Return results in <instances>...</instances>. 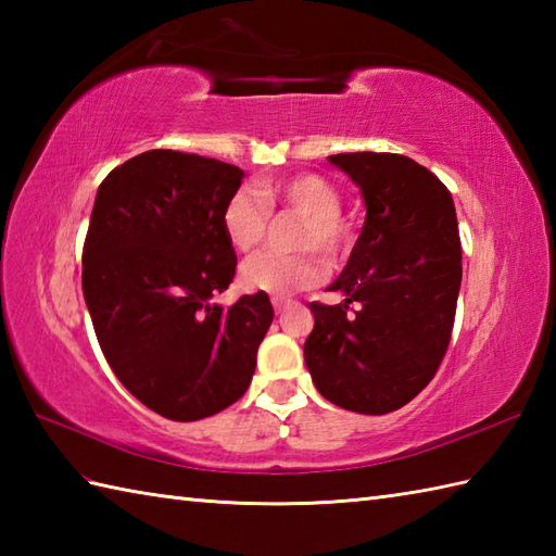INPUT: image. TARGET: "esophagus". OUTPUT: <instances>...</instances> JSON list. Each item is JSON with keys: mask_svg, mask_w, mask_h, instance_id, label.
Listing matches in <instances>:
<instances>
[{"mask_svg": "<svg viewBox=\"0 0 556 556\" xmlns=\"http://www.w3.org/2000/svg\"><path fill=\"white\" fill-rule=\"evenodd\" d=\"M271 305H275V311H277V313H281V311H287V308H289L291 301H289V299H271Z\"/></svg>", "mask_w": 556, "mask_h": 556, "instance_id": "obj_1", "label": "esophagus"}]
</instances>
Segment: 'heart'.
<instances>
[{"instance_id":"b5f03b06","label":"heart","mask_w":556,"mask_h":556,"mask_svg":"<svg viewBox=\"0 0 556 556\" xmlns=\"http://www.w3.org/2000/svg\"><path fill=\"white\" fill-rule=\"evenodd\" d=\"M275 205L291 207L305 217L296 236L299 248H317L329 260H337L346 251L349 227L339 215V191L317 174H293L285 179L260 181L257 195L245 188L236 191L222 210V229L229 243L239 251H253L263 243L269 207ZM325 275L327 267L323 257L315 253H257L241 265L239 281L251 293L285 299L296 291L317 287Z\"/></svg>"}]
</instances>
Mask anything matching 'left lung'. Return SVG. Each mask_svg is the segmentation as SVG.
<instances>
[{"label": "left lung", "instance_id": "8db88e82", "mask_svg": "<svg viewBox=\"0 0 556 556\" xmlns=\"http://www.w3.org/2000/svg\"><path fill=\"white\" fill-rule=\"evenodd\" d=\"M329 162L361 188L365 224L341 275L344 301L311 303L303 356L332 404L384 416L434 377L452 339L460 289V241L452 193L394 152H341ZM356 302L359 311L348 313Z\"/></svg>", "mask_w": 556, "mask_h": 556}]
</instances>
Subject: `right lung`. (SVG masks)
Listing matches in <instances>:
<instances>
[{
    "label": "right lung",
    "instance_id": "add662e5",
    "mask_svg": "<svg viewBox=\"0 0 556 556\" xmlns=\"http://www.w3.org/2000/svg\"><path fill=\"white\" fill-rule=\"evenodd\" d=\"M241 179L227 162L148 150L112 169L92 205L83 296L100 349L128 392L169 420L239 401L275 317L267 293L215 303L236 275L222 210Z\"/></svg>",
    "mask_w": 556,
    "mask_h": 556
}]
</instances>
